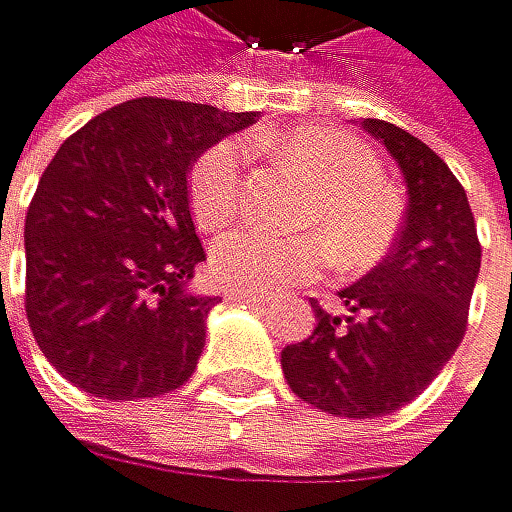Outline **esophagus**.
I'll return each mask as SVG.
<instances>
[{"mask_svg": "<svg viewBox=\"0 0 512 512\" xmlns=\"http://www.w3.org/2000/svg\"><path fill=\"white\" fill-rule=\"evenodd\" d=\"M226 299L229 302H248V305H261L264 299H261V295H251V292H239V289H229L226 292Z\"/></svg>", "mask_w": 512, "mask_h": 512, "instance_id": "34e87169", "label": "esophagus"}]
</instances>
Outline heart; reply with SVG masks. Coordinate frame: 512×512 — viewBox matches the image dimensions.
<instances>
[{"mask_svg": "<svg viewBox=\"0 0 512 512\" xmlns=\"http://www.w3.org/2000/svg\"><path fill=\"white\" fill-rule=\"evenodd\" d=\"M264 147L314 185L311 198L295 213V226L311 229L324 254L340 270H362L390 248L400 207L377 182L381 169L371 150L336 128H289L264 135ZM245 153L239 141L207 147L191 166V213L204 229L229 223L242 204ZM321 245L311 235H273L264 229H235L210 248L217 283L239 292H273L305 280L321 264Z\"/></svg>", "mask_w": 512, "mask_h": 512, "instance_id": "1", "label": "heart"}]
</instances>
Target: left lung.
Returning <instances> with one entry per match:
<instances>
[{"label":"left lung","instance_id":"left-lung-1","mask_svg":"<svg viewBox=\"0 0 512 512\" xmlns=\"http://www.w3.org/2000/svg\"><path fill=\"white\" fill-rule=\"evenodd\" d=\"M355 125L400 166L406 217L387 258L340 289L349 314L311 302L318 327L286 346L280 365L314 409L377 418L412 403L463 343L482 248L463 185L428 144L381 119Z\"/></svg>","mask_w":512,"mask_h":512}]
</instances>
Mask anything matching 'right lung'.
Masks as SVG:
<instances>
[{"mask_svg": "<svg viewBox=\"0 0 512 512\" xmlns=\"http://www.w3.org/2000/svg\"><path fill=\"white\" fill-rule=\"evenodd\" d=\"M254 112L138 97L75 131L24 220L27 324L46 362L100 400L182 387L217 295L191 289L204 248L188 207L191 163Z\"/></svg>", "mask_w": 512, "mask_h": 512, "instance_id": "obj_1", "label": "right lung"}]
</instances>
